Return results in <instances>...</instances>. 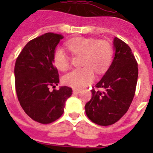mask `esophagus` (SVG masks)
Listing matches in <instances>:
<instances>
[{"instance_id": "obj_1", "label": "esophagus", "mask_w": 153, "mask_h": 153, "mask_svg": "<svg viewBox=\"0 0 153 153\" xmlns=\"http://www.w3.org/2000/svg\"><path fill=\"white\" fill-rule=\"evenodd\" d=\"M81 90H77V89H73V93H76V94H77V93H80Z\"/></svg>"}]
</instances>
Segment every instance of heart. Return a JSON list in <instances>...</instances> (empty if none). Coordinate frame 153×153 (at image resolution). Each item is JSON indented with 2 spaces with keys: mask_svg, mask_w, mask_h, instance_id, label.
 Segmentation results:
<instances>
[{
  "mask_svg": "<svg viewBox=\"0 0 153 153\" xmlns=\"http://www.w3.org/2000/svg\"><path fill=\"white\" fill-rule=\"evenodd\" d=\"M66 46L74 53H82L83 68L74 69L63 76V83L74 89H82L94 79V70L98 74L109 68L113 58V47L106 40L76 37L68 40ZM53 63L58 70L64 71L69 67V59L65 51L58 47L53 54Z\"/></svg>",
  "mask_w": 153,
  "mask_h": 153,
  "instance_id": "heart-1",
  "label": "heart"
}]
</instances>
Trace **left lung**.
Segmentation results:
<instances>
[{
  "label": "left lung",
  "mask_w": 153,
  "mask_h": 153,
  "mask_svg": "<svg viewBox=\"0 0 153 153\" xmlns=\"http://www.w3.org/2000/svg\"><path fill=\"white\" fill-rule=\"evenodd\" d=\"M114 55L102 79L96 84L103 91L92 90V98L85 105L86 116L94 123L109 126L127 112L136 91L138 65L130 47L114 37Z\"/></svg>",
  "instance_id": "obj_1"
}]
</instances>
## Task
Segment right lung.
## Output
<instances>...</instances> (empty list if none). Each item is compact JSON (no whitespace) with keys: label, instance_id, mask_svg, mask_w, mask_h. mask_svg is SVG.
Here are the masks:
<instances>
[{"label":"right lung","instance_id":"1","mask_svg":"<svg viewBox=\"0 0 153 153\" xmlns=\"http://www.w3.org/2000/svg\"><path fill=\"white\" fill-rule=\"evenodd\" d=\"M63 38L61 34L47 33L28 42L19 54L14 67L17 98L24 112L34 121L51 123L64 111L72 89L60 86L59 74L53 66L56 46Z\"/></svg>","mask_w":153,"mask_h":153}]
</instances>
